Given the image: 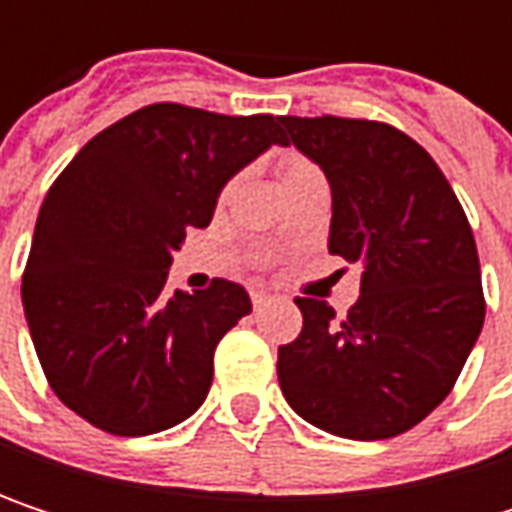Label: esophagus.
<instances>
[{"label":"esophagus","instance_id":"34e87169","mask_svg":"<svg viewBox=\"0 0 512 512\" xmlns=\"http://www.w3.org/2000/svg\"><path fill=\"white\" fill-rule=\"evenodd\" d=\"M269 302V293H263V290H252V305L255 308H263Z\"/></svg>","mask_w":512,"mask_h":512}]
</instances>
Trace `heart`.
<instances>
[{
    "instance_id": "b5f03b06",
    "label": "heart",
    "mask_w": 512,
    "mask_h": 512,
    "mask_svg": "<svg viewBox=\"0 0 512 512\" xmlns=\"http://www.w3.org/2000/svg\"><path fill=\"white\" fill-rule=\"evenodd\" d=\"M278 177H281V189H284V192L293 189V186L311 183V180H323V174H320V168H317L314 162H308V159H302V156L296 154L281 159Z\"/></svg>"
}]
</instances>
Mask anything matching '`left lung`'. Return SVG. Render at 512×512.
Segmentation results:
<instances>
[{"mask_svg":"<svg viewBox=\"0 0 512 512\" xmlns=\"http://www.w3.org/2000/svg\"><path fill=\"white\" fill-rule=\"evenodd\" d=\"M284 130L329 180V252L361 263V296L347 317L296 299L302 332L278 347L281 394L332 436H400L451 394L483 329L468 219L433 156L388 124L287 115Z\"/></svg>","mask_w":512,"mask_h":512,"instance_id":"left-lung-1","label":"left lung"}]
</instances>
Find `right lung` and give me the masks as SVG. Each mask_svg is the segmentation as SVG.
<instances>
[{
    "label": "right lung",
    "mask_w": 512,
    "mask_h": 512,
    "mask_svg": "<svg viewBox=\"0 0 512 512\" xmlns=\"http://www.w3.org/2000/svg\"><path fill=\"white\" fill-rule=\"evenodd\" d=\"M284 118L145 106L97 133L50 186L23 311L55 397L112 436L186 421L213 382V353L252 314L243 284L165 293L189 228H207L225 183L272 145Z\"/></svg>",
    "instance_id": "add662e5"
}]
</instances>
